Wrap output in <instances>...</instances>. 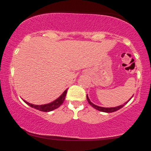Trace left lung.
<instances>
[{
	"instance_id": "1",
	"label": "left lung",
	"mask_w": 151,
	"mask_h": 151,
	"mask_svg": "<svg viewBox=\"0 0 151 151\" xmlns=\"http://www.w3.org/2000/svg\"><path fill=\"white\" fill-rule=\"evenodd\" d=\"M86 99H87V101L89 102V104L91 106L93 107V108H94L95 109H96V110L98 111H102V112H106V113H112V112H114V111H116L119 110V109H120L122 108L124 106H125V104L128 103L127 102H126L123 105H121V106H119L117 107H114V108H104V107H101V106H98L93 104V103H91V101H90L89 97H88V96L86 95Z\"/></svg>"
}]
</instances>
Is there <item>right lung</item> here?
Here are the masks:
<instances>
[{
    "label": "right lung",
    "instance_id": "1",
    "mask_svg": "<svg viewBox=\"0 0 151 151\" xmlns=\"http://www.w3.org/2000/svg\"><path fill=\"white\" fill-rule=\"evenodd\" d=\"M67 92V89H66L65 91H64L63 93L61 95V96L59 97L58 99H56L55 101L52 102V103L47 104H44V105H34L32 104L28 103V102L24 101L27 104V105H29L30 106L32 107V108H35L37 110L41 111L44 112H48L51 111L55 110V109H58V107H60V106L62 104L64 101H65V97H66V93Z\"/></svg>",
    "mask_w": 151,
    "mask_h": 151
}]
</instances>
